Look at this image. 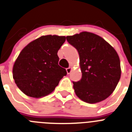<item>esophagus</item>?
Wrapping results in <instances>:
<instances>
[{
    "instance_id": "esophagus-1",
    "label": "esophagus",
    "mask_w": 132,
    "mask_h": 132,
    "mask_svg": "<svg viewBox=\"0 0 132 132\" xmlns=\"http://www.w3.org/2000/svg\"><path fill=\"white\" fill-rule=\"evenodd\" d=\"M72 71V67H69V68H66V72H67L68 74L70 73Z\"/></svg>"
}]
</instances>
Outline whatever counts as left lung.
<instances>
[{"label":"left lung","instance_id":"1","mask_svg":"<svg viewBox=\"0 0 132 132\" xmlns=\"http://www.w3.org/2000/svg\"><path fill=\"white\" fill-rule=\"evenodd\" d=\"M66 39L78 50L79 56L82 78L73 81L76 95L90 104L106 99L120 79V61L117 52L103 38L90 32L67 36Z\"/></svg>","mask_w":132,"mask_h":132}]
</instances>
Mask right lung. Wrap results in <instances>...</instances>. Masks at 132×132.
<instances>
[{
  "instance_id": "1",
  "label": "right lung",
  "mask_w": 132,
  "mask_h": 132,
  "mask_svg": "<svg viewBox=\"0 0 132 132\" xmlns=\"http://www.w3.org/2000/svg\"><path fill=\"white\" fill-rule=\"evenodd\" d=\"M65 36L43 35L29 43L14 64L13 78L26 95L40 98L50 94L67 74L59 65V50Z\"/></svg>"
}]
</instances>
